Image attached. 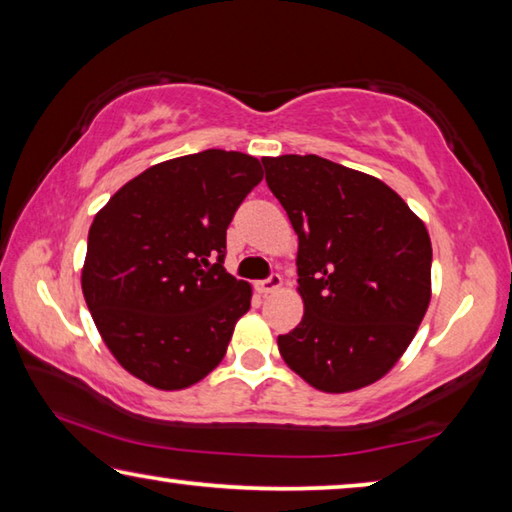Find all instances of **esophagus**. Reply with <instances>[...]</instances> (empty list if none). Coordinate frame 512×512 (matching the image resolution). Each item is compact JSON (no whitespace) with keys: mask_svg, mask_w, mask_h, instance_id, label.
Returning a JSON list of instances; mask_svg holds the SVG:
<instances>
[{"mask_svg":"<svg viewBox=\"0 0 512 512\" xmlns=\"http://www.w3.org/2000/svg\"><path fill=\"white\" fill-rule=\"evenodd\" d=\"M282 287V277L277 275V273H273V275H268L266 280H262V282H257L255 284V289L262 293V296H266V293H273V291H277Z\"/></svg>","mask_w":512,"mask_h":512,"instance_id":"1","label":"esophagus"}]
</instances>
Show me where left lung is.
<instances>
[{"instance_id": "left-lung-1", "label": "left lung", "mask_w": 512, "mask_h": 512, "mask_svg": "<svg viewBox=\"0 0 512 512\" xmlns=\"http://www.w3.org/2000/svg\"><path fill=\"white\" fill-rule=\"evenodd\" d=\"M298 235L305 316L277 336L287 366L323 393H350L391 370L431 300V239L400 194L318 155L262 158Z\"/></svg>"}]
</instances>
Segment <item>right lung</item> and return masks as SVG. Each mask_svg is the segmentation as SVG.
I'll return each mask as SVG.
<instances>
[{"instance_id":"add662e5","label":"right lung","mask_w":512,"mask_h":512,"mask_svg":"<svg viewBox=\"0 0 512 512\" xmlns=\"http://www.w3.org/2000/svg\"><path fill=\"white\" fill-rule=\"evenodd\" d=\"M262 178L253 155L207 149L153 164L94 216L83 296L133 377L180 391L225 357L253 296L223 268L225 230Z\"/></svg>"}]
</instances>
